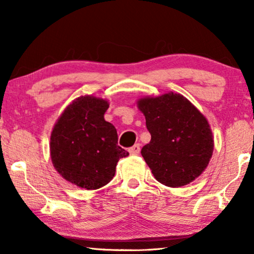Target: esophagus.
Segmentation results:
<instances>
[{
	"label": "esophagus",
	"mask_w": 254,
	"mask_h": 254,
	"mask_svg": "<svg viewBox=\"0 0 254 254\" xmlns=\"http://www.w3.org/2000/svg\"><path fill=\"white\" fill-rule=\"evenodd\" d=\"M140 151H141V147H140V144H134L133 147H130L129 148V154L130 155H138L140 154Z\"/></svg>",
	"instance_id": "esophagus-1"
}]
</instances>
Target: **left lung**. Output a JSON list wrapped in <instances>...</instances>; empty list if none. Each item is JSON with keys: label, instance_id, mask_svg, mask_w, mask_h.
Instances as JSON below:
<instances>
[{"label": "left lung", "instance_id": "obj_1", "mask_svg": "<svg viewBox=\"0 0 254 254\" xmlns=\"http://www.w3.org/2000/svg\"><path fill=\"white\" fill-rule=\"evenodd\" d=\"M151 141L141 154L152 175L163 185L184 186L207 168L214 141L202 114L178 93L138 100Z\"/></svg>", "mask_w": 254, "mask_h": 254}]
</instances>
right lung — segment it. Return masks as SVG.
<instances>
[{
    "mask_svg": "<svg viewBox=\"0 0 254 254\" xmlns=\"http://www.w3.org/2000/svg\"><path fill=\"white\" fill-rule=\"evenodd\" d=\"M106 100L85 96L64 111L51 135V157L65 180L97 190L113 179L117 163L128 151L118 145V133L104 119Z\"/></svg>",
    "mask_w": 254,
    "mask_h": 254,
    "instance_id": "obj_1",
    "label": "right lung"
}]
</instances>
